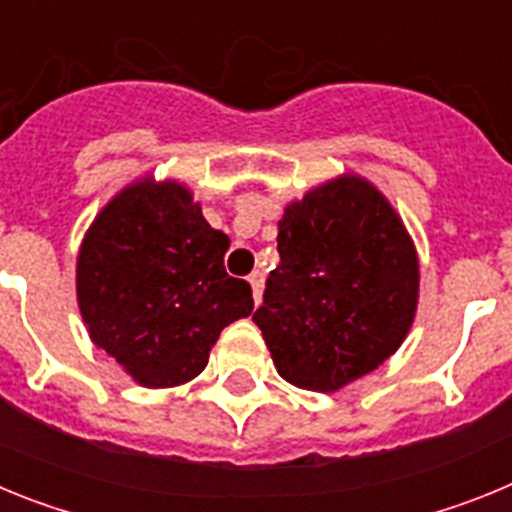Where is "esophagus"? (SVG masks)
Listing matches in <instances>:
<instances>
[{"instance_id": "1", "label": "esophagus", "mask_w": 512, "mask_h": 512, "mask_svg": "<svg viewBox=\"0 0 512 512\" xmlns=\"http://www.w3.org/2000/svg\"><path fill=\"white\" fill-rule=\"evenodd\" d=\"M248 282H251V289H253V302L259 305L261 295H264V274H261V271H253L251 277H248Z\"/></svg>"}]
</instances>
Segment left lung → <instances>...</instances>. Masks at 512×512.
Here are the masks:
<instances>
[{"label":"left lung","mask_w":512,"mask_h":512,"mask_svg":"<svg viewBox=\"0 0 512 512\" xmlns=\"http://www.w3.org/2000/svg\"><path fill=\"white\" fill-rule=\"evenodd\" d=\"M277 251L253 323L287 382L333 392L400 348L418 302V256L372 184L341 176L287 205Z\"/></svg>","instance_id":"1"}]
</instances>
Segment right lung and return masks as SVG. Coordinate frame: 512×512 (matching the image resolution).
Instances as JSON below:
<instances>
[{"instance_id":"1","label":"right lung","mask_w":512,"mask_h":512,"mask_svg":"<svg viewBox=\"0 0 512 512\" xmlns=\"http://www.w3.org/2000/svg\"><path fill=\"white\" fill-rule=\"evenodd\" d=\"M228 243L179 184L125 189L99 212L76 264L92 341L143 387L197 377L220 330L253 310L251 284L223 266Z\"/></svg>"}]
</instances>
